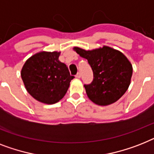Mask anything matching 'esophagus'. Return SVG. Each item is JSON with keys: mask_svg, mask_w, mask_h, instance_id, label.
I'll use <instances>...</instances> for the list:
<instances>
[{"mask_svg": "<svg viewBox=\"0 0 154 154\" xmlns=\"http://www.w3.org/2000/svg\"><path fill=\"white\" fill-rule=\"evenodd\" d=\"M81 73H77V75H76V77H77V78H81Z\"/></svg>", "mask_w": 154, "mask_h": 154, "instance_id": "34e87169", "label": "esophagus"}]
</instances>
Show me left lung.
<instances>
[{"label":"left lung","mask_w":154,"mask_h":154,"mask_svg":"<svg viewBox=\"0 0 154 154\" xmlns=\"http://www.w3.org/2000/svg\"><path fill=\"white\" fill-rule=\"evenodd\" d=\"M73 50L88 60L93 72L92 83L84 85L90 100L107 106L123 96L131 84L133 68L122 52L107 46L91 51L77 47Z\"/></svg>","instance_id":"1"}]
</instances>
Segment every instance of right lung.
<instances>
[{
  "label": "right lung",
  "mask_w": 154,
  "mask_h": 154,
  "mask_svg": "<svg viewBox=\"0 0 154 154\" xmlns=\"http://www.w3.org/2000/svg\"><path fill=\"white\" fill-rule=\"evenodd\" d=\"M59 55L57 51H41L29 57L21 69L25 88L41 103L53 104L61 100L74 78L58 60Z\"/></svg>",
  "instance_id": "add662e5"
}]
</instances>
